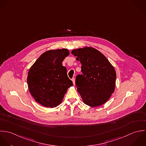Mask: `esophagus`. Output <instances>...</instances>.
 <instances>
[{"instance_id":"esophagus-1","label":"esophagus","mask_w":146,"mask_h":146,"mask_svg":"<svg viewBox=\"0 0 146 146\" xmlns=\"http://www.w3.org/2000/svg\"><path fill=\"white\" fill-rule=\"evenodd\" d=\"M72 81H73V85H75V78H73L72 79Z\"/></svg>"}]
</instances>
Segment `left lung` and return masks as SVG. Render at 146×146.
Masks as SVG:
<instances>
[{"mask_svg":"<svg viewBox=\"0 0 146 146\" xmlns=\"http://www.w3.org/2000/svg\"><path fill=\"white\" fill-rule=\"evenodd\" d=\"M72 54L82 64V74L76 78V86L85 104L98 107L105 103L113 93L116 71L106 57L98 50L85 47Z\"/></svg>","mask_w":146,"mask_h":146,"instance_id":"1","label":"left lung"}]
</instances>
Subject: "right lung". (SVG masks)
I'll return each instance as SVG.
<instances>
[{
  "label": "right lung",
  "instance_id": "obj_1",
  "mask_svg": "<svg viewBox=\"0 0 146 146\" xmlns=\"http://www.w3.org/2000/svg\"><path fill=\"white\" fill-rule=\"evenodd\" d=\"M69 55L67 49L49 50L38 58L30 68L27 82L35 100L46 107L60 104L68 88L73 85L62 62Z\"/></svg>",
  "mask_w": 146,
  "mask_h": 146
}]
</instances>
